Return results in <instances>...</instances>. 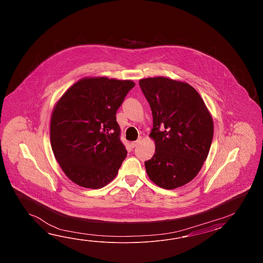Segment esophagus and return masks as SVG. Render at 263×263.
<instances>
[{
    "label": "esophagus",
    "mask_w": 263,
    "mask_h": 263,
    "mask_svg": "<svg viewBox=\"0 0 263 263\" xmlns=\"http://www.w3.org/2000/svg\"><path fill=\"white\" fill-rule=\"evenodd\" d=\"M140 139L136 140V141H134V142H132L130 143V145H132V147H135V146H137V145H139Z\"/></svg>",
    "instance_id": "obj_1"
}]
</instances>
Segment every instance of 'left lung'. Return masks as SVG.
<instances>
[{"label":"left lung","instance_id":"left-lung-1","mask_svg":"<svg viewBox=\"0 0 263 263\" xmlns=\"http://www.w3.org/2000/svg\"><path fill=\"white\" fill-rule=\"evenodd\" d=\"M139 85L153 117L155 153L145 162L149 179L167 190L195 179L207 159L213 118L193 86L165 77L142 79Z\"/></svg>","mask_w":263,"mask_h":263}]
</instances>
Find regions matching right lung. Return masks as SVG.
<instances>
[{"label":"right lung","instance_id":"1","mask_svg":"<svg viewBox=\"0 0 263 263\" xmlns=\"http://www.w3.org/2000/svg\"><path fill=\"white\" fill-rule=\"evenodd\" d=\"M134 85L129 80L81 79L57 101L50 118V145L74 183L100 189L118 175L127 151L116 115Z\"/></svg>","mask_w":263,"mask_h":263}]
</instances>
